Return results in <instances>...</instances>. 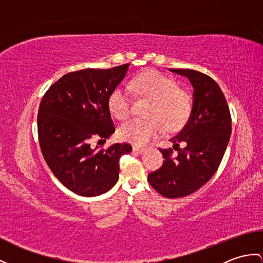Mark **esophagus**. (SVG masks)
Listing matches in <instances>:
<instances>
[{
    "instance_id": "esophagus-1",
    "label": "esophagus",
    "mask_w": 263,
    "mask_h": 263,
    "mask_svg": "<svg viewBox=\"0 0 263 263\" xmlns=\"http://www.w3.org/2000/svg\"><path fill=\"white\" fill-rule=\"evenodd\" d=\"M144 151H145V148H143V147H137V146L133 147V152L138 153V154H142Z\"/></svg>"
}]
</instances>
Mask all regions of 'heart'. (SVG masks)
<instances>
[{"label":"heart","mask_w":263,"mask_h":263,"mask_svg":"<svg viewBox=\"0 0 263 263\" xmlns=\"http://www.w3.org/2000/svg\"><path fill=\"white\" fill-rule=\"evenodd\" d=\"M129 88L143 97L154 101L151 107V119H132L119 127L118 136L121 140L135 145H144L164 130L184 126L192 112V98L178 83L157 71H146L136 77ZM108 108L112 116L119 120L129 117L133 109L132 96L126 89L115 88L108 97Z\"/></svg>","instance_id":"obj_1"}]
</instances>
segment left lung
Here are the masks:
<instances>
[{"mask_svg":"<svg viewBox=\"0 0 263 263\" xmlns=\"http://www.w3.org/2000/svg\"><path fill=\"white\" fill-rule=\"evenodd\" d=\"M190 79L193 107L186 125L171 139L173 149H162L165 161L161 168L148 174V182L157 193L168 198L184 197L202 187L219 168L231 135V114L219 85L200 71L171 69ZM184 144L178 149L179 144Z\"/></svg>","mask_w":263,"mask_h":263,"instance_id":"left-lung-1","label":"left lung"}]
</instances>
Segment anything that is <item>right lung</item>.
I'll return each instance as SVG.
<instances>
[{"mask_svg": "<svg viewBox=\"0 0 263 263\" xmlns=\"http://www.w3.org/2000/svg\"><path fill=\"white\" fill-rule=\"evenodd\" d=\"M129 63L110 69H83L55 81L40 102L39 144L49 168L67 189L81 196L109 191L119 177V158L130 144L92 148L91 139L106 142L115 126L108 97L124 79Z\"/></svg>", "mask_w": 263, "mask_h": 263, "instance_id": "obj_1", "label": "right lung"}]
</instances>
